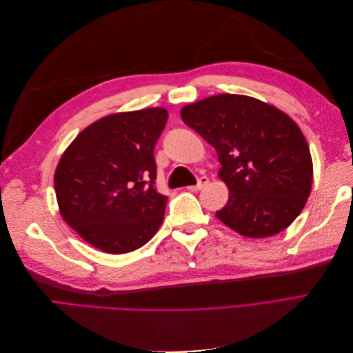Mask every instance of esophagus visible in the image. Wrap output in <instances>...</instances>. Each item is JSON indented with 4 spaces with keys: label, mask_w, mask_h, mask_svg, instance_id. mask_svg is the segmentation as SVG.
Listing matches in <instances>:
<instances>
[{
    "label": "esophagus",
    "mask_w": 353,
    "mask_h": 353,
    "mask_svg": "<svg viewBox=\"0 0 353 353\" xmlns=\"http://www.w3.org/2000/svg\"><path fill=\"white\" fill-rule=\"evenodd\" d=\"M208 183H209V178H208V176H200V178H199V181H197V184H196V185H191V187H188V190L199 191V190H201V188L205 187V185H208Z\"/></svg>",
    "instance_id": "esophagus-1"
}]
</instances>
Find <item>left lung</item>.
Here are the masks:
<instances>
[{"mask_svg": "<svg viewBox=\"0 0 353 353\" xmlns=\"http://www.w3.org/2000/svg\"><path fill=\"white\" fill-rule=\"evenodd\" d=\"M181 117L215 148L230 190L216 218L244 237L265 239L301 215L312 188V157L290 116L258 99L221 94L184 105Z\"/></svg>", "mask_w": 353, "mask_h": 353, "instance_id": "8db88e82", "label": "left lung"}]
</instances>
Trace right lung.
<instances>
[{
  "label": "right lung",
  "instance_id": "right-lung-1",
  "mask_svg": "<svg viewBox=\"0 0 353 353\" xmlns=\"http://www.w3.org/2000/svg\"><path fill=\"white\" fill-rule=\"evenodd\" d=\"M162 108L101 117L74 138L54 174L60 215L105 253L143 248L162 225L168 197L154 187Z\"/></svg>",
  "mask_w": 353,
  "mask_h": 353
}]
</instances>
